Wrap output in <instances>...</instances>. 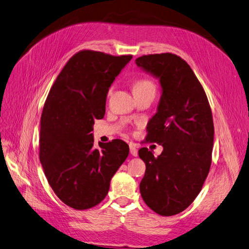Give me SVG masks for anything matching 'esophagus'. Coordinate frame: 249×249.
Here are the masks:
<instances>
[{
    "instance_id": "esophagus-1",
    "label": "esophagus",
    "mask_w": 249,
    "mask_h": 249,
    "mask_svg": "<svg viewBox=\"0 0 249 249\" xmlns=\"http://www.w3.org/2000/svg\"><path fill=\"white\" fill-rule=\"evenodd\" d=\"M129 149H130V155H131L132 157H137V156H138V149L135 147V146L130 145V146H129Z\"/></svg>"
}]
</instances>
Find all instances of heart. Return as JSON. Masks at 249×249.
I'll return each mask as SVG.
<instances>
[{
    "instance_id": "b5f03b06",
    "label": "heart",
    "mask_w": 249,
    "mask_h": 249,
    "mask_svg": "<svg viewBox=\"0 0 249 249\" xmlns=\"http://www.w3.org/2000/svg\"><path fill=\"white\" fill-rule=\"evenodd\" d=\"M140 91H156V85L150 80L140 79L133 84V92Z\"/></svg>"
}]
</instances>
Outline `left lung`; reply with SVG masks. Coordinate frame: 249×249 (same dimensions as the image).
Instances as JSON below:
<instances>
[{"instance_id":"obj_1","label":"left lung","mask_w":249,"mask_h":249,"mask_svg":"<svg viewBox=\"0 0 249 249\" xmlns=\"http://www.w3.org/2000/svg\"><path fill=\"white\" fill-rule=\"evenodd\" d=\"M136 64L158 79L162 88L146 140L162 145L163 151L156 158L148 148L139 150L146 165L140 193L155 213L174 215L194 202L209 173L213 114L199 80L180 56L143 55Z\"/></svg>"}]
</instances>
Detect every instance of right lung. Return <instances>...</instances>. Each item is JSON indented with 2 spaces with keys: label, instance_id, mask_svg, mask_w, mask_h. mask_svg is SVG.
I'll return each instance as SVG.
<instances>
[{
  "label": "right lung",
  "instance_id": "1",
  "mask_svg": "<svg viewBox=\"0 0 249 249\" xmlns=\"http://www.w3.org/2000/svg\"><path fill=\"white\" fill-rule=\"evenodd\" d=\"M132 55L82 50L70 59L48 93L41 117L40 161L50 187L74 209L104 200L129 147L122 140L93 146V124L104 118L109 87Z\"/></svg>",
  "mask_w": 249,
  "mask_h": 249
}]
</instances>
